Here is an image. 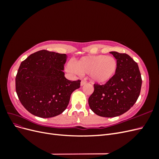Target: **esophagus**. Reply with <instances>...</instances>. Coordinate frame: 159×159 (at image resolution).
Instances as JSON below:
<instances>
[{
	"label": "esophagus",
	"instance_id": "obj_1",
	"mask_svg": "<svg viewBox=\"0 0 159 159\" xmlns=\"http://www.w3.org/2000/svg\"><path fill=\"white\" fill-rule=\"evenodd\" d=\"M85 84H86V81H85V80H81V83H80L81 86L84 85Z\"/></svg>",
	"mask_w": 159,
	"mask_h": 159
}]
</instances>
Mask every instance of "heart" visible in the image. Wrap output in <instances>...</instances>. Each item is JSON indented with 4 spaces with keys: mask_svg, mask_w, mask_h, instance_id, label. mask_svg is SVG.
I'll list each match as a JSON object with an SVG mask.
<instances>
[{
    "mask_svg": "<svg viewBox=\"0 0 159 159\" xmlns=\"http://www.w3.org/2000/svg\"><path fill=\"white\" fill-rule=\"evenodd\" d=\"M66 69L74 74H89L91 80L96 84H104L111 79L116 73L117 62L112 56L105 55L86 56L68 64Z\"/></svg>",
    "mask_w": 159,
    "mask_h": 159,
    "instance_id": "b5f03b06",
    "label": "heart"
}]
</instances>
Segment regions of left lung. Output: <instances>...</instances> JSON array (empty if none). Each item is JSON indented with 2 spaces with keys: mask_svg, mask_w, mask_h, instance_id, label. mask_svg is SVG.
Segmentation results:
<instances>
[{
  "mask_svg": "<svg viewBox=\"0 0 159 159\" xmlns=\"http://www.w3.org/2000/svg\"><path fill=\"white\" fill-rule=\"evenodd\" d=\"M117 60L113 78L102 85L94 84L88 99L91 111L104 117L119 116L133 107L140 94L142 80L137 64L126 54L111 52Z\"/></svg>",
  "mask_w": 159,
  "mask_h": 159,
  "instance_id": "1",
  "label": "left lung"
}]
</instances>
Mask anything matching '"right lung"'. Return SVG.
I'll return each instance as SVG.
<instances>
[{
    "label": "right lung",
    "mask_w": 159,
    "mask_h": 159,
    "mask_svg": "<svg viewBox=\"0 0 159 159\" xmlns=\"http://www.w3.org/2000/svg\"><path fill=\"white\" fill-rule=\"evenodd\" d=\"M67 55L40 50L24 60L16 77V91L25 108L32 115L50 118L63 113L80 80L64 76Z\"/></svg>",
    "instance_id": "right-lung-1"
}]
</instances>
